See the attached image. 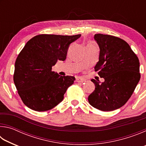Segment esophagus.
<instances>
[{
	"label": "esophagus",
	"mask_w": 146,
	"mask_h": 146,
	"mask_svg": "<svg viewBox=\"0 0 146 146\" xmlns=\"http://www.w3.org/2000/svg\"><path fill=\"white\" fill-rule=\"evenodd\" d=\"M76 82H81V83H83L84 82H85V80H84L82 78H77L76 79Z\"/></svg>",
	"instance_id": "1"
}]
</instances>
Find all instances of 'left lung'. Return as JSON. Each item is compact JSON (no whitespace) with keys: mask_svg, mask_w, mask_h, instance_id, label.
<instances>
[{"mask_svg":"<svg viewBox=\"0 0 146 146\" xmlns=\"http://www.w3.org/2000/svg\"><path fill=\"white\" fill-rule=\"evenodd\" d=\"M94 38L100 48L95 70L104 82L91 80L95 90L88 101L95 108L110 111L122 107L132 95L140 78L139 60L122 39L100 33Z\"/></svg>","mask_w":146,"mask_h":146,"instance_id":"obj_1","label":"left lung"}]
</instances>
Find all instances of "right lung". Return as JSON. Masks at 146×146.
Here are the masks:
<instances>
[{
	"label": "right lung",
	"mask_w": 146,
	"mask_h": 146,
	"mask_svg": "<svg viewBox=\"0 0 146 146\" xmlns=\"http://www.w3.org/2000/svg\"><path fill=\"white\" fill-rule=\"evenodd\" d=\"M81 36L38 35L26 44L16 59L13 80L27 107L36 111L51 110L64 98L75 80L52 71L58 60H66L70 44Z\"/></svg>",
	"instance_id": "add662e5"
}]
</instances>
